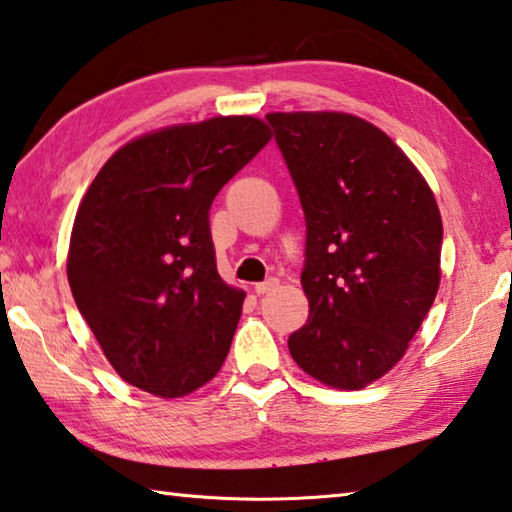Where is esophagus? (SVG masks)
<instances>
[{"instance_id":"obj_1","label":"esophagus","mask_w":512,"mask_h":512,"mask_svg":"<svg viewBox=\"0 0 512 512\" xmlns=\"http://www.w3.org/2000/svg\"><path fill=\"white\" fill-rule=\"evenodd\" d=\"M276 285H279V279H274V276H270V279H265L263 283H256L254 285V292L256 294H267V292H272Z\"/></svg>"}]
</instances>
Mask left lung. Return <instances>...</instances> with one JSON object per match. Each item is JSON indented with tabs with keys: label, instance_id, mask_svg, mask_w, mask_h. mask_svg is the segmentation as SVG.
I'll return each mask as SVG.
<instances>
[{
	"label": "left lung",
	"instance_id": "8db88e82",
	"mask_svg": "<svg viewBox=\"0 0 512 512\" xmlns=\"http://www.w3.org/2000/svg\"><path fill=\"white\" fill-rule=\"evenodd\" d=\"M276 146L306 215V326L292 360L335 389L391 371L441 283L432 188L387 134L351 114L272 112Z\"/></svg>",
	"mask_w": 512,
	"mask_h": 512
}]
</instances>
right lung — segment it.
Wrapping results in <instances>:
<instances>
[{
    "mask_svg": "<svg viewBox=\"0 0 512 512\" xmlns=\"http://www.w3.org/2000/svg\"><path fill=\"white\" fill-rule=\"evenodd\" d=\"M270 137L254 116L175 125L116 150L87 188L69 288L132 387L179 398L220 371L245 292L220 279L209 211Z\"/></svg>",
    "mask_w": 512,
    "mask_h": 512,
    "instance_id": "right-lung-1",
    "label": "right lung"
}]
</instances>
